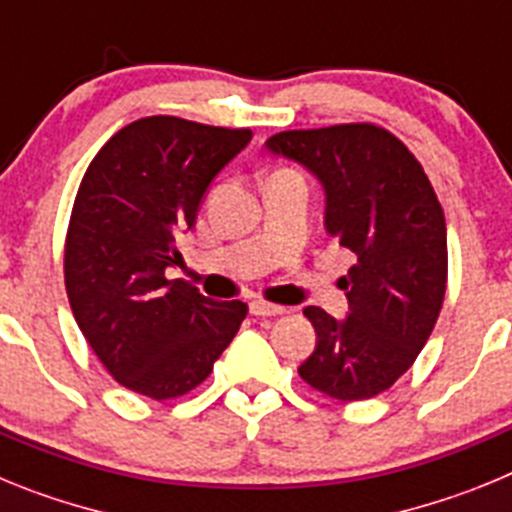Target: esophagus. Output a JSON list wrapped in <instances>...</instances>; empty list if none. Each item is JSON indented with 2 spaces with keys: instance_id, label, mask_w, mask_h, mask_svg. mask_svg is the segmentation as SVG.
Listing matches in <instances>:
<instances>
[{
  "instance_id": "obj_1",
  "label": "esophagus",
  "mask_w": 512,
  "mask_h": 512,
  "mask_svg": "<svg viewBox=\"0 0 512 512\" xmlns=\"http://www.w3.org/2000/svg\"><path fill=\"white\" fill-rule=\"evenodd\" d=\"M251 315H256V318H274V315H282L284 307L282 305H271V302H264V300H256L251 302Z\"/></svg>"
}]
</instances>
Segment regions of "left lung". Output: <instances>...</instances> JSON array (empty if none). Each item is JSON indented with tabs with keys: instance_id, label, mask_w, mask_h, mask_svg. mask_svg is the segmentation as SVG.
I'll return each instance as SVG.
<instances>
[{
	"instance_id": "8db88e82",
	"label": "left lung",
	"mask_w": 512,
	"mask_h": 512,
	"mask_svg": "<svg viewBox=\"0 0 512 512\" xmlns=\"http://www.w3.org/2000/svg\"><path fill=\"white\" fill-rule=\"evenodd\" d=\"M325 192V230L356 256L343 277L346 320L305 307L315 351L297 369L341 402L369 400L408 372L446 295V220L423 166L390 130L348 122L271 135Z\"/></svg>"
}]
</instances>
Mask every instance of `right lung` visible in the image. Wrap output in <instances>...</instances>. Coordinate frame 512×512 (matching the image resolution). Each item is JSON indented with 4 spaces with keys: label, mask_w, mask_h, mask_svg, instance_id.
<instances>
[{
    "label": "right lung",
    "mask_w": 512,
    "mask_h": 512,
    "mask_svg": "<svg viewBox=\"0 0 512 512\" xmlns=\"http://www.w3.org/2000/svg\"><path fill=\"white\" fill-rule=\"evenodd\" d=\"M171 115L135 120L94 156L71 210L63 274L81 333L128 390L174 400L205 382L246 318L182 279L176 238L197 220L220 169L251 140Z\"/></svg>",
    "instance_id": "right-lung-1"
}]
</instances>
